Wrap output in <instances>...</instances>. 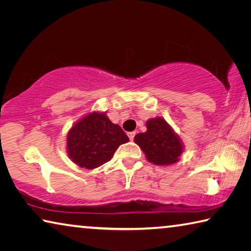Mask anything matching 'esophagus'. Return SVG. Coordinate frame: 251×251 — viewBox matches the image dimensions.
<instances>
[{
  "mask_svg": "<svg viewBox=\"0 0 251 251\" xmlns=\"http://www.w3.org/2000/svg\"><path fill=\"white\" fill-rule=\"evenodd\" d=\"M135 135H136L135 131H130V133H128V137H129L130 141H133L134 137H135Z\"/></svg>",
  "mask_w": 251,
  "mask_h": 251,
  "instance_id": "34e87169",
  "label": "esophagus"
}]
</instances>
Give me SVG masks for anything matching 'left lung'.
Masks as SVG:
<instances>
[{
  "mask_svg": "<svg viewBox=\"0 0 251 251\" xmlns=\"http://www.w3.org/2000/svg\"><path fill=\"white\" fill-rule=\"evenodd\" d=\"M147 130L135 136L134 141L142 148L146 158L158 166L175 164L184 151L180 138L164 118H151Z\"/></svg>",
  "mask_w": 251,
  "mask_h": 251,
  "instance_id": "1",
  "label": "left lung"
}]
</instances>
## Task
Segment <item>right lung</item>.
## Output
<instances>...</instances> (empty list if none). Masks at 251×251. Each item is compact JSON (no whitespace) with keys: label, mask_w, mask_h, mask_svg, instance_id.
Listing matches in <instances>:
<instances>
[{"label":"right lung","mask_w":251,"mask_h":251,"mask_svg":"<svg viewBox=\"0 0 251 251\" xmlns=\"http://www.w3.org/2000/svg\"><path fill=\"white\" fill-rule=\"evenodd\" d=\"M129 141L121 126L113 124L106 113L84 116L67 134V154L79 167L94 169L107 163L122 144Z\"/></svg>","instance_id":"1"}]
</instances>
